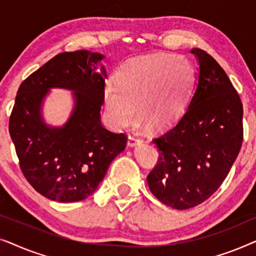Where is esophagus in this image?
I'll use <instances>...</instances> for the list:
<instances>
[{
  "label": "esophagus",
  "instance_id": "obj_1",
  "mask_svg": "<svg viewBox=\"0 0 256 256\" xmlns=\"http://www.w3.org/2000/svg\"><path fill=\"white\" fill-rule=\"evenodd\" d=\"M140 142H141V138H138V134H135V132H129L128 134V144L129 146H134Z\"/></svg>",
  "mask_w": 256,
  "mask_h": 256
}]
</instances>
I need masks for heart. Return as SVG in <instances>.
I'll return each instance as SVG.
<instances>
[{"mask_svg":"<svg viewBox=\"0 0 256 256\" xmlns=\"http://www.w3.org/2000/svg\"><path fill=\"white\" fill-rule=\"evenodd\" d=\"M196 71L182 56L155 54L129 59L108 80L104 104L108 120L118 129L126 128L138 116L152 128L163 129L180 120L186 110Z\"/></svg>","mask_w":256,"mask_h":256,"instance_id":"1","label":"heart"}]
</instances>
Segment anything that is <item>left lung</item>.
Segmentation results:
<instances>
[{
    "instance_id": "8db88e82",
    "label": "left lung",
    "mask_w": 256,
    "mask_h": 256,
    "mask_svg": "<svg viewBox=\"0 0 256 256\" xmlns=\"http://www.w3.org/2000/svg\"><path fill=\"white\" fill-rule=\"evenodd\" d=\"M197 88L185 113L152 140L158 160L146 180L155 197L188 210L218 190L236 160L244 140V108L222 66L200 48Z\"/></svg>"
}]
</instances>
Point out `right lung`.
I'll list each match as a JSON object with an SVG mask.
<instances>
[{
  "instance_id": "add662e5",
  "label": "right lung",
  "mask_w": 256,
  "mask_h": 256,
  "mask_svg": "<svg viewBox=\"0 0 256 256\" xmlns=\"http://www.w3.org/2000/svg\"><path fill=\"white\" fill-rule=\"evenodd\" d=\"M104 56L79 50L62 52L20 84L9 118V134L23 176L51 200H82L96 190L108 166L126 148L127 135L101 124L106 68ZM75 90L76 107L64 128H51L40 116L47 90Z\"/></svg>"
}]
</instances>
